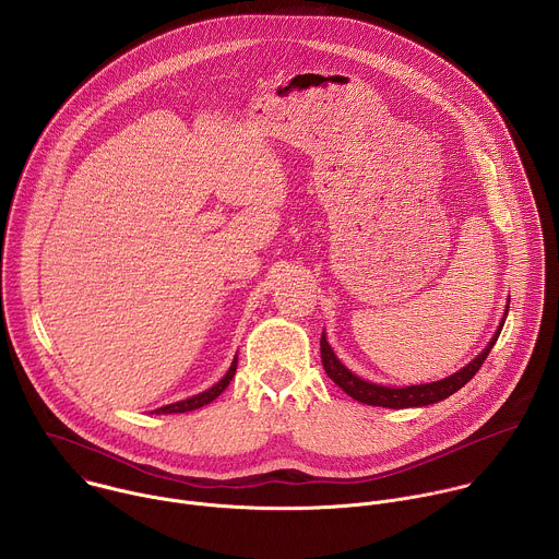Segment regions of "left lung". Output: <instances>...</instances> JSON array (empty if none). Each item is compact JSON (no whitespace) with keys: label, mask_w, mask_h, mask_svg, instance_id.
I'll use <instances>...</instances> for the list:
<instances>
[{"label":"left lung","mask_w":559,"mask_h":559,"mask_svg":"<svg viewBox=\"0 0 559 559\" xmlns=\"http://www.w3.org/2000/svg\"><path fill=\"white\" fill-rule=\"evenodd\" d=\"M507 310H509V304H507ZM504 310V314H507ZM504 325V317L496 330V334L491 336V341L487 343V347L472 360L467 362L463 369H459L456 373L443 378V380H437V382H428V384H411V386H384V384H373L369 380H362L358 378L356 373H352L338 358L336 354L332 352L328 338H325V332L321 334V362H323V369L325 373L354 400L362 402V404H369V406H386V408H411V406H428V404H435V402H441L445 400L448 395H452L454 391H459L463 384H467L472 380V376L480 369L483 360L487 358V354L491 352L500 330Z\"/></svg>","instance_id":"left-lung-1"}]
</instances>
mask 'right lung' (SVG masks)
I'll list each match as a JSON object with an SVG mask.
<instances>
[{"label": "right lung", "mask_w": 559, "mask_h": 559, "mask_svg": "<svg viewBox=\"0 0 559 559\" xmlns=\"http://www.w3.org/2000/svg\"><path fill=\"white\" fill-rule=\"evenodd\" d=\"M236 365H238V358H234V362H231V367H229V371L212 386V389H207V391H203V393H199V395H192V397H188V400H181V402H175V404H166V406H162V408H155V411H151V413H157V415H168V413H188V411H194V408H201V406H205V404H210L212 400H216L225 389H227V384L231 382V378L236 376Z\"/></svg>", "instance_id": "1"}]
</instances>
